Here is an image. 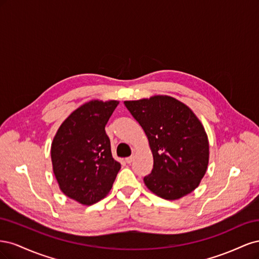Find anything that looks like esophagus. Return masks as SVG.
<instances>
[{
  "instance_id": "obj_1",
  "label": "esophagus",
  "mask_w": 259,
  "mask_h": 259,
  "mask_svg": "<svg viewBox=\"0 0 259 259\" xmlns=\"http://www.w3.org/2000/svg\"><path fill=\"white\" fill-rule=\"evenodd\" d=\"M133 160H134V156H130V158L125 159V162H126L127 164H131L133 162Z\"/></svg>"
}]
</instances>
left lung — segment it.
I'll return each mask as SVG.
<instances>
[{
    "label": "left lung",
    "mask_w": 259,
    "mask_h": 259,
    "mask_svg": "<svg viewBox=\"0 0 259 259\" xmlns=\"http://www.w3.org/2000/svg\"><path fill=\"white\" fill-rule=\"evenodd\" d=\"M143 127L153 156L145 185L158 197L174 201L191 193L204 177L209 144L204 126L191 109L167 95L125 100Z\"/></svg>",
    "instance_id": "obj_1"
}]
</instances>
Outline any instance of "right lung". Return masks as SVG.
Masks as SVG:
<instances>
[{"instance_id": "right-lung-1", "label": "right lung", "mask_w": 259, "mask_h": 259, "mask_svg": "<svg viewBox=\"0 0 259 259\" xmlns=\"http://www.w3.org/2000/svg\"><path fill=\"white\" fill-rule=\"evenodd\" d=\"M117 100L93 99L70 113L51 146L59 189L82 205H92L111 190L121 164L112 158L105 126Z\"/></svg>"}]
</instances>
